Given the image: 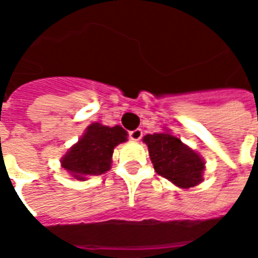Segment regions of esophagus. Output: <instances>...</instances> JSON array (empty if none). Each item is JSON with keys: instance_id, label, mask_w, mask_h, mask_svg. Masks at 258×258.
<instances>
[{"instance_id": "1", "label": "esophagus", "mask_w": 258, "mask_h": 258, "mask_svg": "<svg viewBox=\"0 0 258 258\" xmlns=\"http://www.w3.org/2000/svg\"><path fill=\"white\" fill-rule=\"evenodd\" d=\"M128 137H130V140L140 141L141 138H142V130L137 128V130H133V131H130Z\"/></svg>"}]
</instances>
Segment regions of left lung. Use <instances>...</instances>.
<instances>
[{
    "instance_id": "1",
    "label": "left lung",
    "mask_w": 258,
    "mask_h": 258,
    "mask_svg": "<svg viewBox=\"0 0 258 258\" xmlns=\"http://www.w3.org/2000/svg\"><path fill=\"white\" fill-rule=\"evenodd\" d=\"M144 142L159 175L185 189L203 181V159L179 138L168 133H157L145 135Z\"/></svg>"
}]
</instances>
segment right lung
Returning a JSON list of instances; mask_svg holds the SVG:
<instances>
[{
    "label": "right lung",
    "instance_id": "add662e5",
    "mask_svg": "<svg viewBox=\"0 0 258 258\" xmlns=\"http://www.w3.org/2000/svg\"><path fill=\"white\" fill-rule=\"evenodd\" d=\"M127 141V131L120 127H107L92 123L87 127L84 135L62 157V167L76 179L106 173L112 164L114 148Z\"/></svg>",
    "mask_w": 258,
    "mask_h": 258
}]
</instances>
